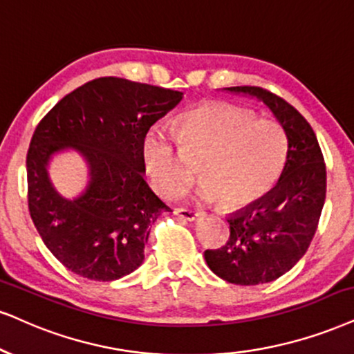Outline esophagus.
Here are the masks:
<instances>
[{
  "instance_id": "obj_1",
  "label": "esophagus",
  "mask_w": 354,
  "mask_h": 354,
  "mask_svg": "<svg viewBox=\"0 0 354 354\" xmlns=\"http://www.w3.org/2000/svg\"><path fill=\"white\" fill-rule=\"evenodd\" d=\"M174 213H176V215L180 218V220H185V221H195L200 215V213L187 210V208H176Z\"/></svg>"
}]
</instances>
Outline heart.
I'll use <instances>...</instances> for the list:
<instances>
[{
  "label": "heart",
  "mask_w": 354,
  "mask_h": 354,
  "mask_svg": "<svg viewBox=\"0 0 354 354\" xmlns=\"http://www.w3.org/2000/svg\"><path fill=\"white\" fill-rule=\"evenodd\" d=\"M177 139L187 156L202 157L197 197L241 210L259 202L281 177L287 159L286 131L274 120H256L246 108L226 102L195 106L178 120ZM141 157L152 189L174 198L187 189L194 169L162 126L144 134Z\"/></svg>",
  "instance_id": "b5f03b06"
}]
</instances>
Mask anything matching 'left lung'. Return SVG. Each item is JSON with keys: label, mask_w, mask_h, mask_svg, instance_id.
<instances>
[{"label": "left lung", "mask_w": 354, "mask_h": 354, "mask_svg": "<svg viewBox=\"0 0 354 354\" xmlns=\"http://www.w3.org/2000/svg\"><path fill=\"white\" fill-rule=\"evenodd\" d=\"M223 90L263 102L289 142L277 184L259 202L231 213L223 248L205 251V261L218 277L257 286L289 272L307 252L325 203L326 169L312 126L286 100L259 86Z\"/></svg>", "instance_id": "left-lung-1"}]
</instances>
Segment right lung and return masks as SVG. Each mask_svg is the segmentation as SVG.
<instances>
[{
    "label": "right lung",
    "mask_w": 354,
    "mask_h": 354,
    "mask_svg": "<svg viewBox=\"0 0 354 354\" xmlns=\"http://www.w3.org/2000/svg\"><path fill=\"white\" fill-rule=\"evenodd\" d=\"M182 91L102 77L64 97L30 139L28 202L44 244L65 268L91 281H116L144 261L151 225L170 208L144 180L141 141ZM86 160L89 182L67 199L48 177L57 153Z\"/></svg>",
    "instance_id": "add662e5"
}]
</instances>
